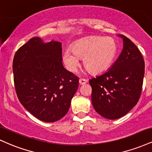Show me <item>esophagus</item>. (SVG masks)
Listing matches in <instances>:
<instances>
[{"label": "esophagus", "mask_w": 152, "mask_h": 152, "mask_svg": "<svg viewBox=\"0 0 152 152\" xmlns=\"http://www.w3.org/2000/svg\"><path fill=\"white\" fill-rule=\"evenodd\" d=\"M87 82V80L86 79H84V78H81V79H79V84L80 85H83L85 84Z\"/></svg>", "instance_id": "obj_1"}]
</instances>
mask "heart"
Masks as SVG:
<instances>
[{
	"label": "heart",
	"mask_w": 152,
	"mask_h": 152,
	"mask_svg": "<svg viewBox=\"0 0 152 152\" xmlns=\"http://www.w3.org/2000/svg\"><path fill=\"white\" fill-rule=\"evenodd\" d=\"M118 53L117 43L111 37L91 36L78 40L71 46V51L63 54L66 68L72 73L79 67V58L83 66L94 74L107 71L112 65Z\"/></svg>",
	"instance_id": "b5f03b06"
}]
</instances>
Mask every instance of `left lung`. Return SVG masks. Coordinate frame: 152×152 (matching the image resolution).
Segmentation results:
<instances>
[{
  "mask_svg": "<svg viewBox=\"0 0 152 152\" xmlns=\"http://www.w3.org/2000/svg\"><path fill=\"white\" fill-rule=\"evenodd\" d=\"M123 49L106 72L92 78L91 102L95 111L109 119L126 115L137 104L142 93L144 61L134 43L123 35Z\"/></svg>",
  "mask_w": 152,
  "mask_h": 152,
  "instance_id": "obj_1",
  "label": "left lung"
}]
</instances>
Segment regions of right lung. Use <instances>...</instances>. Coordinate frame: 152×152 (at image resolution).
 <instances>
[{
  "label": "right lung",
  "instance_id": "right-lung-1",
  "mask_svg": "<svg viewBox=\"0 0 152 152\" xmlns=\"http://www.w3.org/2000/svg\"><path fill=\"white\" fill-rule=\"evenodd\" d=\"M13 71L19 101L33 116L55 122L67 114L78 78L63 66L61 43L31 38L15 53Z\"/></svg>",
  "mask_w": 152,
  "mask_h": 152
}]
</instances>
